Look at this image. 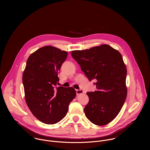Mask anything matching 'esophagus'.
<instances>
[{"label":"esophagus","instance_id":"obj_1","mask_svg":"<svg viewBox=\"0 0 150 150\" xmlns=\"http://www.w3.org/2000/svg\"><path fill=\"white\" fill-rule=\"evenodd\" d=\"M76 94H77V95H81V94L83 93V92H84V91H83V90H81V89H76Z\"/></svg>","mask_w":150,"mask_h":150}]
</instances>
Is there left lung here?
I'll return each instance as SVG.
<instances>
[{
	"label": "left lung",
	"instance_id": "1",
	"mask_svg": "<svg viewBox=\"0 0 150 150\" xmlns=\"http://www.w3.org/2000/svg\"><path fill=\"white\" fill-rule=\"evenodd\" d=\"M96 91L89 92L84 108L86 118L96 125H105L121 111L126 100L127 67L121 54L107 44L71 53Z\"/></svg>",
	"mask_w": 150,
	"mask_h": 150
}]
</instances>
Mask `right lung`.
Wrapping results in <instances>:
<instances>
[{
	"label": "right lung",
	"instance_id": "1",
	"mask_svg": "<svg viewBox=\"0 0 150 150\" xmlns=\"http://www.w3.org/2000/svg\"><path fill=\"white\" fill-rule=\"evenodd\" d=\"M67 52L44 46L28 58L22 76L26 103L33 115L46 124H54L66 116L76 96L72 87L57 86L58 73Z\"/></svg>",
	"mask_w": 150,
	"mask_h": 150
}]
</instances>
